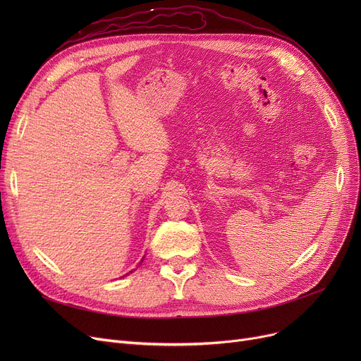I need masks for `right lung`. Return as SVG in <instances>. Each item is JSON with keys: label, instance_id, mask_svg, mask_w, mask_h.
Returning a JSON list of instances; mask_svg holds the SVG:
<instances>
[{"label": "right lung", "instance_id": "obj_1", "mask_svg": "<svg viewBox=\"0 0 361 361\" xmlns=\"http://www.w3.org/2000/svg\"><path fill=\"white\" fill-rule=\"evenodd\" d=\"M142 262H143V259H142ZM127 275H128V274H127ZM124 276H126V275H124Z\"/></svg>", "mask_w": 361, "mask_h": 361}]
</instances>
